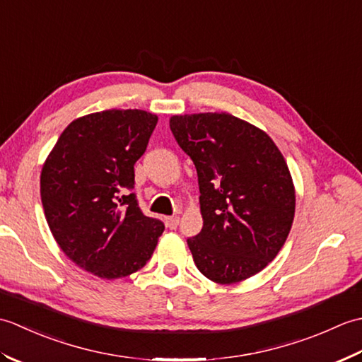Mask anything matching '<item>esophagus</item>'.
<instances>
[{"label":"esophagus","mask_w":362,"mask_h":362,"mask_svg":"<svg viewBox=\"0 0 362 362\" xmlns=\"http://www.w3.org/2000/svg\"><path fill=\"white\" fill-rule=\"evenodd\" d=\"M179 221L180 219L177 216H169V218H166V227L171 228V230H175L177 226H179Z\"/></svg>","instance_id":"esophagus-1"}]
</instances>
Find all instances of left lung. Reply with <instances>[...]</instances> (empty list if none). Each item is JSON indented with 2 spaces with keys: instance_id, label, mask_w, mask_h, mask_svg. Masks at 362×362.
I'll list each match as a JSON object with an SVG mask.
<instances>
[{
  "instance_id": "left-lung-1",
  "label": "left lung",
  "mask_w": 362,
  "mask_h": 362,
  "mask_svg": "<svg viewBox=\"0 0 362 362\" xmlns=\"http://www.w3.org/2000/svg\"><path fill=\"white\" fill-rule=\"evenodd\" d=\"M169 127L197 171L204 227L187 240L197 269L221 284L263 271L294 221L281 152L263 130L228 113L177 115Z\"/></svg>"
}]
</instances>
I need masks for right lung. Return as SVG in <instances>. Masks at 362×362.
Returning a JSON list of instances; mask_svg holds the SVG:
<instances>
[{
	"mask_svg": "<svg viewBox=\"0 0 362 362\" xmlns=\"http://www.w3.org/2000/svg\"><path fill=\"white\" fill-rule=\"evenodd\" d=\"M144 110H104L73 121L46 158L40 194L54 240L101 279L141 269L165 224L138 205L134 165L157 126Z\"/></svg>",
	"mask_w": 362,
	"mask_h": 362,
	"instance_id": "1",
	"label": "right lung"
}]
</instances>
